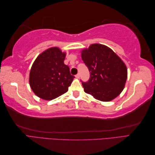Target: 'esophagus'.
Here are the masks:
<instances>
[{"label":"esophagus","mask_w":155,"mask_h":155,"mask_svg":"<svg viewBox=\"0 0 155 155\" xmlns=\"http://www.w3.org/2000/svg\"><path fill=\"white\" fill-rule=\"evenodd\" d=\"M76 78H78V79H79V78H80V74H76Z\"/></svg>","instance_id":"1"}]
</instances>
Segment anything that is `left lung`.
<instances>
[{"mask_svg":"<svg viewBox=\"0 0 155 155\" xmlns=\"http://www.w3.org/2000/svg\"><path fill=\"white\" fill-rule=\"evenodd\" d=\"M81 53L91 74L89 80L82 82L85 92L101 101H110L120 95L127 78V68L119 56L108 46L97 43Z\"/></svg>","mask_w":155,"mask_h":155,"instance_id":"1","label":"left lung"}]
</instances>
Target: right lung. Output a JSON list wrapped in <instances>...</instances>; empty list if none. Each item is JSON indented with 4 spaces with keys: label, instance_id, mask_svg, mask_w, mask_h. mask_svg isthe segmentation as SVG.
Returning <instances> with one entry per match:
<instances>
[{
    "label": "right lung",
    "instance_id": "1",
    "mask_svg": "<svg viewBox=\"0 0 155 155\" xmlns=\"http://www.w3.org/2000/svg\"><path fill=\"white\" fill-rule=\"evenodd\" d=\"M66 53L51 47L39 54L33 63L29 77L30 85L36 96L51 100L67 92L75 78L64 64Z\"/></svg>",
    "mask_w": 155,
    "mask_h": 155
}]
</instances>
